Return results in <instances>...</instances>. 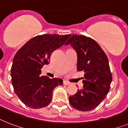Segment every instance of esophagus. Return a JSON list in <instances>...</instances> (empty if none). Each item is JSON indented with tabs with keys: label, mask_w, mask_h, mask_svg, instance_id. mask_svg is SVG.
I'll return each mask as SVG.
<instances>
[{
	"label": "esophagus",
	"mask_w": 128,
	"mask_h": 128,
	"mask_svg": "<svg viewBox=\"0 0 128 128\" xmlns=\"http://www.w3.org/2000/svg\"><path fill=\"white\" fill-rule=\"evenodd\" d=\"M63 84L68 86V85H70V82H67V81H66V80H64V81H63Z\"/></svg>",
	"instance_id": "esophagus-1"
}]
</instances>
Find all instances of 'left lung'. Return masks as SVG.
Segmentation results:
<instances>
[{"label":"left lung","instance_id":"left-lung-1","mask_svg":"<svg viewBox=\"0 0 128 128\" xmlns=\"http://www.w3.org/2000/svg\"><path fill=\"white\" fill-rule=\"evenodd\" d=\"M68 44L76 52L77 69L84 73L83 88L69 97V103L78 110H91L109 92L112 77L108 58L96 41L86 36L72 34L65 46Z\"/></svg>","mask_w":128,"mask_h":128}]
</instances>
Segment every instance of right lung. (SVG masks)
<instances>
[{
	"label": "right lung",
	"instance_id": "right-lung-1",
	"mask_svg": "<svg viewBox=\"0 0 128 128\" xmlns=\"http://www.w3.org/2000/svg\"><path fill=\"white\" fill-rule=\"evenodd\" d=\"M70 34H43L32 38L15 55L11 68L15 93L27 106L40 108L47 106L55 88L63 80L40 76L41 68L49 63L52 53L62 47Z\"/></svg>",
	"mask_w": 128,
	"mask_h": 128
}]
</instances>
